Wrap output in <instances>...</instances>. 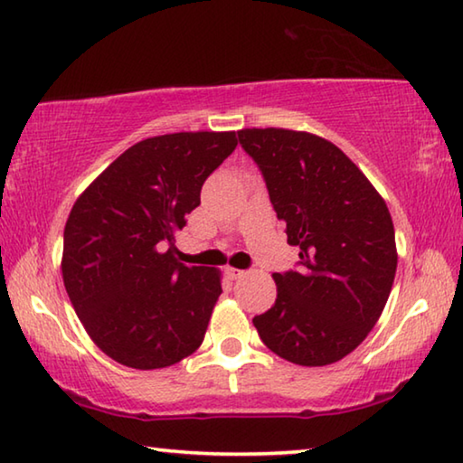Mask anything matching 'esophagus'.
Listing matches in <instances>:
<instances>
[{
	"mask_svg": "<svg viewBox=\"0 0 463 463\" xmlns=\"http://www.w3.org/2000/svg\"><path fill=\"white\" fill-rule=\"evenodd\" d=\"M226 276H229L231 279H239V278L245 276V271L237 269V268H226Z\"/></svg>",
	"mask_w": 463,
	"mask_h": 463,
	"instance_id": "esophagus-1",
	"label": "esophagus"
}]
</instances>
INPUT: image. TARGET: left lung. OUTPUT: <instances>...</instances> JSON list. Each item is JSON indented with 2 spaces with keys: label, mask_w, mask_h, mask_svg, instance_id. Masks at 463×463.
<instances>
[{
  "label": "left lung",
  "mask_w": 463,
  "mask_h": 463,
  "mask_svg": "<svg viewBox=\"0 0 463 463\" xmlns=\"http://www.w3.org/2000/svg\"><path fill=\"white\" fill-rule=\"evenodd\" d=\"M300 269L273 273L276 304L253 318L261 341L296 365L349 355L370 335L396 276L390 210L339 146L288 128H242Z\"/></svg>",
  "instance_id": "left-lung-1"
}]
</instances>
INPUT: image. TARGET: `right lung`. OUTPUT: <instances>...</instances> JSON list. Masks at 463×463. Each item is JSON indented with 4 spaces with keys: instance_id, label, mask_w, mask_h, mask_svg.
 Returning <instances> with one entry per match:
<instances>
[{
    "instance_id": "obj_1",
    "label": "right lung",
    "mask_w": 463,
    "mask_h": 463,
    "mask_svg": "<svg viewBox=\"0 0 463 463\" xmlns=\"http://www.w3.org/2000/svg\"><path fill=\"white\" fill-rule=\"evenodd\" d=\"M237 132H174L140 140L73 203L61 271L91 341L135 370H161L200 347L221 269L177 261L175 234L200 206L206 177Z\"/></svg>"
}]
</instances>
